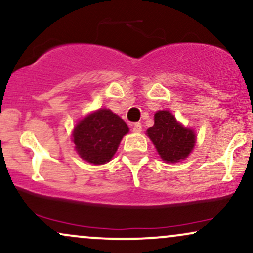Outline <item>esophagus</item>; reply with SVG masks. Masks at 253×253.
<instances>
[{
  "label": "esophagus",
  "mask_w": 253,
  "mask_h": 253,
  "mask_svg": "<svg viewBox=\"0 0 253 253\" xmlns=\"http://www.w3.org/2000/svg\"><path fill=\"white\" fill-rule=\"evenodd\" d=\"M133 132L134 133H140L142 130V127H141V123H134L133 124Z\"/></svg>",
  "instance_id": "obj_1"
}]
</instances>
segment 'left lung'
I'll list each match as a JSON object with an SVG mask.
<instances>
[{
  "label": "left lung",
  "instance_id": "1",
  "mask_svg": "<svg viewBox=\"0 0 253 253\" xmlns=\"http://www.w3.org/2000/svg\"><path fill=\"white\" fill-rule=\"evenodd\" d=\"M146 134L166 163H178L185 159L196 145L194 130L182 126L169 111H158L154 114V125Z\"/></svg>",
  "mask_w": 253,
  "mask_h": 253
}]
</instances>
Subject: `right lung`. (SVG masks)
I'll list each match as a JSON object with an SVG mask.
<instances>
[{"label":"right lung","instance_id":"right-lung-1","mask_svg":"<svg viewBox=\"0 0 253 253\" xmlns=\"http://www.w3.org/2000/svg\"><path fill=\"white\" fill-rule=\"evenodd\" d=\"M128 126L111 109L100 108L79 121L73 130V142L82 159L93 165L108 163L117 152Z\"/></svg>","mask_w":253,"mask_h":253}]
</instances>
